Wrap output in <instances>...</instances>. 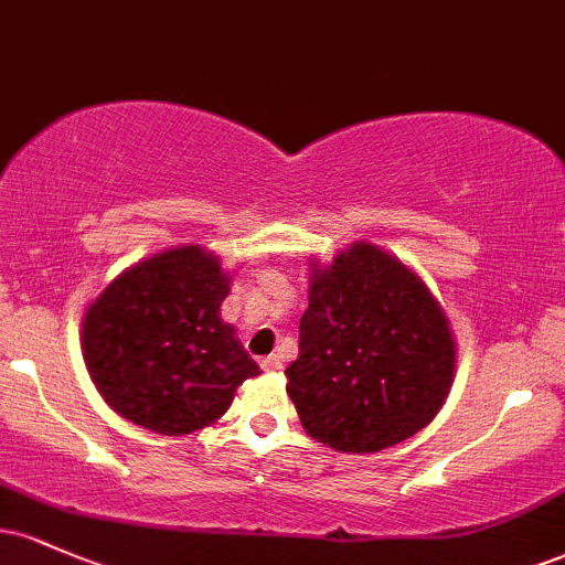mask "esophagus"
Wrapping results in <instances>:
<instances>
[{
	"mask_svg": "<svg viewBox=\"0 0 565 565\" xmlns=\"http://www.w3.org/2000/svg\"><path fill=\"white\" fill-rule=\"evenodd\" d=\"M263 369L265 372H278L281 369V359L278 355H268V359H263Z\"/></svg>",
	"mask_w": 565,
	"mask_h": 565,
	"instance_id": "obj_1",
	"label": "esophagus"
}]
</instances>
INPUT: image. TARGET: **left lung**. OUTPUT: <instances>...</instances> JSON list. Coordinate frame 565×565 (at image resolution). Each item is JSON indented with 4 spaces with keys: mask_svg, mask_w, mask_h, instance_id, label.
<instances>
[{
    "mask_svg": "<svg viewBox=\"0 0 565 565\" xmlns=\"http://www.w3.org/2000/svg\"><path fill=\"white\" fill-rule=\"evenodd\" d=\"M308 310L287 393L310 438L374 454L417 436L444 408L457 342L417 270L377 244L353 242L332 263L308 260Z\"/></svg>",
    "mask_w": 565,
    "mask_h": 565,
    "instance_id": "left-lung-1",
    "label": "left lung"
}]
</instances>
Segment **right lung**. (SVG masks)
Returning <instances> with one entry per match:
<instances>
[{"instance_id":"right-lung-1","label":"right lung","mask_w":565,"mask_h":565,"mask_svg":"<svg viewBox=\"0 0 565 565\" xmlns=\"http://www.w3.org/2000/svg\"><path fill=\"white\" fill-rule=\"evenodd\" d=\"M231 281L215 252L183 244L129 265L89 302L84 366L119 417L188 436L215 425L236 387L260 374L220 316Z\"/></svg>"}]
</instances>
